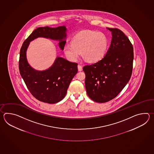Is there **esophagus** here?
Returning <instances> with one entry per match:
<instances>
[{"instance_id": "esophagus-1", "label": "esophagus", "mask_w": 154, "mask_h": 154, "mask_svg": "<svg viewBox=\"0 0 154 154\" xmlns=\"http://www.w3.org/2000/svg\"><path fill=\"white\" fill-rule=\"evenodd\" d=\"M78 68L79 71H82V67L80 64H79L78 66Z\"/></svg>"}]
</instances>
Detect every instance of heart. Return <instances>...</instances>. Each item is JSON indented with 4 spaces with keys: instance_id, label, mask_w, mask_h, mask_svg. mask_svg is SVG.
<instances>
[{
    "instance_id": "obj_1",
    "label": "heart",
    "mask_w": 154,
    "mask_h": 154,
    "mask_svg": "<svg viewBox=\"0 0 154 154\" xmlns=\"http://www.w3.org/2000/svg\"><path fill=\"white\" fill-rule=\"evenodd\" d=\"M108 41L103 33L92 31H84L76 35L72 44H66L64 52L69 59H78L80 52L86 60L90 62L98 61L105 56Z\"/></svg>"
}]
</instances>
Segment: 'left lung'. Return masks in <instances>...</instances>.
<instances>
[{"label": "left lung", "instance_id": "left-lung-1", "mask_svg": "<svg viewBox=\"0 0 154 154\" xmlns=\"http://www.w3.org/2000/svg\"><path fill=\"white\" fill-rule=\"evenodd\" d=\"M107 29L112 38L106 55L97 62L83 67L87 94L98 103L115 98L129 81L133 70L134 52L131 41L121 30Z\"/></svg>", "mask_w": 154, "mask_h": 154}]
</instances>
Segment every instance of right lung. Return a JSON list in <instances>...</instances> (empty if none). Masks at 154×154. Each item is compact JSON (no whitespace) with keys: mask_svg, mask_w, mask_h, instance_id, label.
<instances>
[{"mask_svg":"<svg viewBox=\"0 0 154 154\" xmlns=\"http://www.w3.org/2000/svg\"><path fill=\"white\" fill-rule=\"evenodd\" d=\"M66 27H38L23 42L20 49L19 68L20 75L30 93L40 101L56 103L66 96L69 84L78 72V64L57 57L53 66L43 71L31 67L27 61L26 52L29 42L39 37L59 40V46L64 49L66 45Z\"/></svg>","mask_w":154,"mask_h":154,"instance_id":"obj_1","label":"right lung"}]
</instances>
